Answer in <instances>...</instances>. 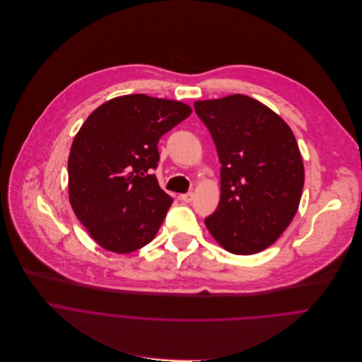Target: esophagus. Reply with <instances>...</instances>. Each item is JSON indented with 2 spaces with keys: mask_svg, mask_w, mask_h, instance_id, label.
<instances>
[{
  "mask_svg": "<svg viewBox=\"0 0 362 362\" xmlns=\"http://www.w3.org/2000/svg\"><path fill=\"white\" fill-rule=\"evenodd\" d=\"M181 199H182L184 202H191V201L194 199V192H187V194H182V195H181Z\"/></svg>",
  "mask_w": 362,
  "mask_h": 362,
  "instance_id": "esophagus-1",
  "label": "esophagus"
}]
</instances>
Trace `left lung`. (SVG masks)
I'll return each mask as SVG.
<instances>
[{
  "label": "left lung",
  "instance_id": "left-lung-1",
  "mask_svg": "<svg viewBox=\"0 0 362 362\" xmlns=\"http://www.w3.org/2000/svg\"><path fill=\"white\" fill-rule=\"evenodd\" d=\"M194 108L221 163V199L205 226L228 252H261L300 205L304 164L297 139L278 114L243 94L195 101Z\"/></svg>",
  "mask_w": 362,
  "mask_h": 362
}]
</instances>
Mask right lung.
I'll return each mask as SVG.
<instances>
[{
    "instance_id": "add662e5",
    "label": "right lung",
    "mask_w": 362,
    "mask_h": 362,
    "mask_svg": "<svg viewBox=\"0 0 362 362\" xmlns=\"http://www.w3.org/2000/svg\"><path fill=\"white\" fill-rule=\"evenodd\" d=\"M191 114L189 105L132 94L100 105L72 141L69 204L93 240L128 254L151 243L173 198L157 168L160 138Z\"/></svg>"
}]
</instances>
